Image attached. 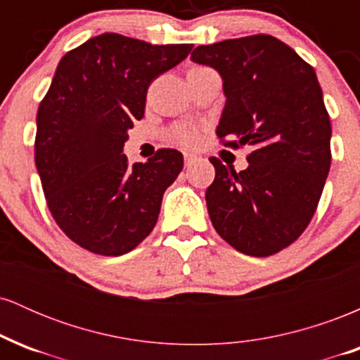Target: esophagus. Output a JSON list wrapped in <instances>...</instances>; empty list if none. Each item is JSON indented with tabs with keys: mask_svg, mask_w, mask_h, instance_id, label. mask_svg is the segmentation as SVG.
<instances>
[{
	"mask_svg": "<svg viewBox=\"0 0 360 360\" xmlns=\"http://www.w3.org/2000/svg\"><path fill=\"white\" fill-rule=\"evenodd\" d=\"M194 162H196V157H194V155H188V154L184 155V166H186V167H191Z\"/></svg>",
	"mask_w": 360,
	"mask_h": 360,
	"instance_id": "1",
	"label": "esophagus"
}]
</instances>
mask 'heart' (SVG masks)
I'll return each mask as SVG.
<instances>
[{
    "label": "heart",
    "mask_w": 360,
    "mask_h": 360,
    "mask_svg": "<svg viewBox=\"0 0 360 360\" xmlns=\"http://www.w3.org/2000/svg\"><path fill=\"white\" fill-rule=\"evenodd\" d=\"M198 131L193 130V128H177V130L174 131V140L179 146H183L186 148H191L198 143Z\"/></svg>",
    "instance_id": "b5f03b06"
}]
</instances>
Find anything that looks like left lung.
I'll return each instance as SVG.
<instances>
[{
  "label": "left lung",
  "mask_w": 360,
  "mask_h": 360,
  "mask_svg": "<svg viewBox=\"0 0 360 360\" xmlns=\"http://www.w3.org/2000/svg\"><path fill=\"white\" fill-rule=\"evenodd\" d=\"M191 60L223 79V146L252 147L240 172L210 159L217 172L206 189L210 218L233 249L267 257L304 232L330 171L332 125L315 69L262 34L200 45Z\"/></svg>",
  "instance_id": "left-lung-1"
}]
</instances>
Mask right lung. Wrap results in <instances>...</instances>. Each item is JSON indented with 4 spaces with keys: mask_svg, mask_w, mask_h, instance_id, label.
Listing matches in <instances>:
<instances>
[{
    "mask_svg": "<svg viewBox=\"0 0 360 360\" xmlns=\"http://www.w3.org/2000/svg\"><path fill=\"white\" fill-rule=\"evenodd\" d=\"M191 49L101 34L57 65L37 111L35 166L53 220L82 249L123 255L154 230L183 154L159 148L130 166L123 146L143 117L150 82Z\"/></svg>",
    "mask_w": 360,
    "mask_h": 360,
    "instance_id": "obj_1",
    "label": "right lung"
}]
</instances>
